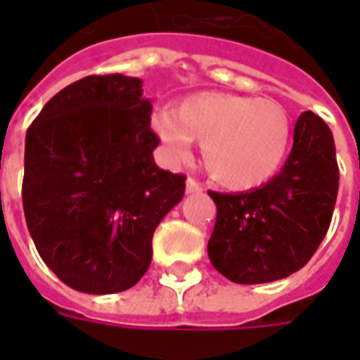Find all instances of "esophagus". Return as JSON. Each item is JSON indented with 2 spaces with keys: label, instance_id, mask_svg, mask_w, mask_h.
<instances>
[{
  "label": "esophagus",
  "instance_id": "1",
  "mask_svg": "<svg viewBox=\"0 0 360 360\" xmlns=\"http://www.w3.org/2000/svg\"><path fill=\"white\" fill-rule=\"evenodd\" d=\"M185 191H187V195H195V193H202V185L198 183L193 177H188L187 185H185Z\"/></svg>",
  "mask_w": 360,
  "mask_h": 360
}]
</instances>
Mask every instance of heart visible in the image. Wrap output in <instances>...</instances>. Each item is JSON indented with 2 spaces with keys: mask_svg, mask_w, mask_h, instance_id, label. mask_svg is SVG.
Wrapping results in <instances>:
<instances>
[{
  "mask_svg": "<svg viewBox=\"0 0 360 360\" xmlns=\"http://www.w3.org/2000/svg\"><path fill=\"white\" fill-rule=\"evenodd\" d=\"M152 131L172 160L202 142V164L218 185L233 191L260 187L281 169L291 144V119L274 98L200 92L175 111L152 117Z\"/></svg>",
  "mask_w": 360,
  "mask_h": 360,
  "instance_id": "1",
  "label": "heart"
}]
</instances>
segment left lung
<instances>
[{"label": "left lung", "instance_id": "obj_1", "mask_svg": "<svg viewBox=\"0 0 360 360\" xmlns=\"http://www.w3.org/2000/svg\"><path fill=\"white\" fill-rule=\"evenodd\" d=\"M340 169L330 127L312 111L295 123L281 172L249 193L208 195L218 216L208 241L212 266L233 283H268L301 270L332 221Z\"/></svg>", "mask_w": 360, "mask_h": 360}]
</instances>
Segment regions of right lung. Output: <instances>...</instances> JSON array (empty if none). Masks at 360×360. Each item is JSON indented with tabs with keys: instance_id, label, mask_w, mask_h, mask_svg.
Masks as SVG:
<instances>
[{
	"instance_id": "1",
	"label": "right lung",
	"mask_w": 360,
	"mask_h": 360,
	"mask_svg": "<svg viewBox=\"0 0 360 360\" xmlns=\"http://www.w3.org/2000/svg\"><path fill=\"white\" fill-rule=\"evenodd\" d=\"M142 81L90 75L46 103L27 131L22 208L38 255L65 285L92 295L133 287L152 235L185 195L160 169Z\"/></svg>"
}]
</instances>
